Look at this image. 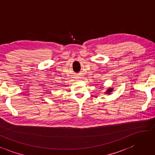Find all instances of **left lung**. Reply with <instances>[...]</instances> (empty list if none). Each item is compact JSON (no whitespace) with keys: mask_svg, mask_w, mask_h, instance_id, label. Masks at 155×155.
Masks as SVG:
<instances>
[{"mask_svg":"<svg viewBox=\"0 0 155 155\" xmlns=\"http://www.w3.org/2000/svg\"><path fill=\"white\" fill-rule=\"evenodd\" d=\"M112 90H113V89L112 88H109L108 90H107L106 91V94H110V92L111 91H112Z\"/></svg>","mask_w":155,"mask_h":155,"instance_id":"8db88e82","label":"left lung"}]
</instances>
